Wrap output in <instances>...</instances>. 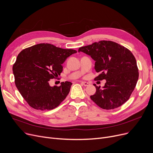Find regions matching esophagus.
<instances>
[{"label": "esophagus", "instance_id": "esophagus-1", "mask_svg": "<svg viewBox=\"0 0 153 153\" xmlns=\"http://www.w3.org/2000/svg\"><path fill=\"white\" fill-rule=\"evenodd\" d=\"M81 84L82 85H84V86H88L89 85V84L87 82H81Z\"/></svg>", "mask_w": 153, "mask_h": 153}]
</instances>
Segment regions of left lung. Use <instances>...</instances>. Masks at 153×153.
Instances as JSON below:
<instances>
[{"label": "left lung", "instance_id": "left-lung-1", "mask_svg": "<svg viewBox=\"0 0 153 153\" xmlns=\"http://www.w3.org/2000/svg\"><path fill=\"white\" fill-rule=\"evenodd\" d=\"M95 61L94 68L100 74L95 81L106 80L100 89L96 85V92L91 100L100 108L114 109L125 103L137 83L139 72L132 53L125 47L111 41H100L79 48Z\"/></svg>", "mask_w": 153, "mask_h": 153}]
</instances>
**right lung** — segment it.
Returning <instances> with one entry per match:
<instances>
[{
	"instance_id": "1",
	"label": "right lung",
	"mask_w": 153,
	"mask_h": 153,
	"mask_svg": "<svg viewBox=\"0 0 153 153\" xmlns=\"http://www.w3.org/2000/svg\"><path fill=\"white\" fill-rule=\"evenodd\" d=\"M77 51L62 49L49 43L38 44L23 50L13 66L15 85L28 105L36 110H50L66 99L70 82L51 87L50 79L62 71V64Z\"/></svg>"
}]
</instances>
